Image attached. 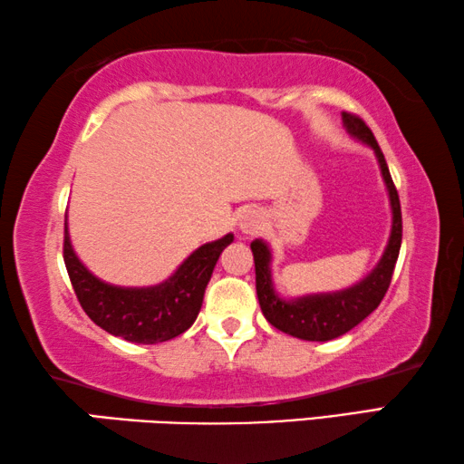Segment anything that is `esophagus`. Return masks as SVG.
Returning a JSON list of instances; mask_svg holds the SVG:
<instances>
[{
    "label": "esophagus",
    "instance_id": "1",
    "mask_svg": "<svg viewBox=\"0 0 464 464\" xmlns=\"http://www.w3.org/2000/svg\"><path fill=\"white\" fill-rule=\"evenodd\" d=\"M260 225H262V217L256 210H247L246 215L241 217V223H239L241 231L244 233H256L260 229Z\"/></svg>",
    "mask_w": 464,
    "mask_h": 464
}]
</instances>
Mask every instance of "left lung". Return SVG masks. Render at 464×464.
I'll list each match as a JSON object with an SVG mask.
<instances>
[{"label": "left lung", "instance_id": "obj_1", "mask_svg": "<svg viewBox=\"0 0 464 464\" xmlns=\"http://www.w3.org/2000/svg\"><path fill=\"white\" fill-rule=\"evenodd\" d=\"M343 123L353 138L362 140V142L372 146L373 152H376L382 179H384L388 198H391L392 231L376 268L363 281L349 286V289L336 293H318V295H305L297 299H283L275 291V285H272L270 247L262 239H254L252 246H249L256 264V293H258L264 318L272 326L281 330V333L304 338V341H333V338L343 336L351 328H355L359 322H363L380 305V301L384 299L392 281L394 264L399 260L401 252V200L391 178V171H388L384 154H382L376 138H373L372 130L365 126L362 117L343 113Z\"/></svg>", "mask_w": 464, "mask_h": 464}]
</instances>
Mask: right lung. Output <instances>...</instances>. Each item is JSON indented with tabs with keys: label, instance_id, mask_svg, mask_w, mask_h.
I'll list each match as a JSON object with an SVG mask.
<instances>
[{
	"label": "right lung",
	"instance_id": "right-lung-1",
	"mask_svg": "<svg viewBox=\"0 0 464 464\" xmlns=\"http://www.w3.org/2000/svg\"><path fill=\"white\" fill-rule=\"evenodd\" d=\"M231 241L233 233H227L198 247L167 281L154 286H117L101 281L78 260L65 218L63 262L80 305L94 324L123 341L157 344L194 324L218 256Z\"/></svg>",
	"mask_w": 464,
	"mask_h": 464
}]
</instances>
